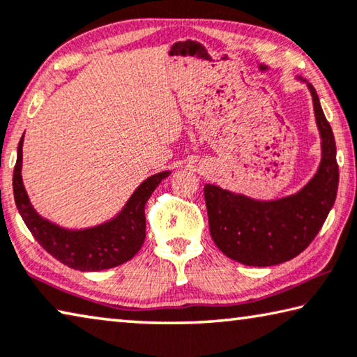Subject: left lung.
<instances>
[{"mask_svg": "<svg viewBox=\"0 0 357 357\" xmlns=\"http://www.w3.org/2000/svg\"><path fill=\"white\" fill-rule=\"evenodd\" d=\"M306 84L322 139V158L314 177L298 193L276 201H257L215 185L204 186L213 243L225 255L243 265L271 266L292 260L316 238L335 202V139L316 89Z\"/></svg>", "mask_w": 357, "mask_h": 357, "instance_id": "obj_1", "label": "left lung"}]
</instances>
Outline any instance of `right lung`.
<instances>
[{
    "instance_id": "right-lung-1",
    "label": "right lung",
    "mask_w": 357,
    "mask_h": 357,
    "mask_svg": "<svg viewBox=\"0 0 357 357\" xmlns=\"http://www.w3.org/2000/svg\"><path fill=\"white\" fill-rule=\"evenodd\" d=\"M22 144L24 137L19 142L17 161L14 167V199L26 228L41 248L60 263L79 271L108 270L132 259L144 245L146 236V201L161 180L169 177L171 172L164 171L148 177L134 191L128 204L113 220L94 228L65 229L38 215L30 204L29 195L22 182Z\"/></svg>"
}]
</instances>
